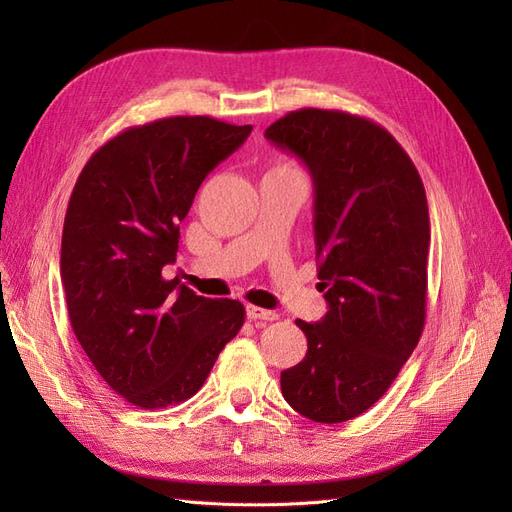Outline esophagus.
Listing matches in <instances>:
<instances>
[{
  "instance_id": "obj_1",
  "label": "esophagus",
  "mask_w": 512,
  "mask_h": 512,
  "mask_svg": "<svg viewBox=\"0 0 512 512\" xmlns=\"http://www.w3.org/2000/svg\"><path fill=\"white\" fill-rule=\"evenodd\" d=\"M247 318L250 320H262V322H273V320H277V314L275 312H271V309H262V307H256V305H247Z\"/></svg>"
}]
</instances>
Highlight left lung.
Wrapping results in <instances>:
<instances>
[{
	"instance_id": "left-lung-1",
	"label": "left lung",
	"mask_w": 512,
	"mask_h": 512,
	"mask_svg": "<svg viewBox=\"0 0 512 512\" xmlns=\"http://www.w3.org/2000/svg\"><path fill=\"white\" fill-rule=\"evenodd\" d=\"M265 136L314 181L318 280L329 312L297 320L303 361L282 395L314 423H344L389 391L425 327L429 209L408 153L378 123L301 108Z\"/></svg>"
}]
</instances>
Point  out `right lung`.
Returning <instances> with one entry per match:
<instances>
[{
	"mask_svg": "<svg viewBox=\"0 0 512 512\" xmlns=\"http://www.w3.org/2000/svg\"><path fill=\"white\" fill-rule=\"evenodd\" d=\"M252 126L166 117L123 130L85 164L61 235V284L72 331L111 389L158 410L196 395L245 309L166 280L179 222L200 183Z\"/></svg>",
	"mask_w": 512,
	"mask_h": 512,
	"instance_id": "1",
	"label": "right lung"
}]
</instances>
